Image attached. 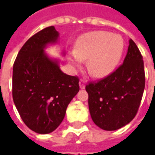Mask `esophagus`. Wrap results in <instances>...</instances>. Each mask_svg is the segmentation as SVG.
<instances>
[{
  "label": "esophagus",
  "mask_w": 155,
  "mask_h": 155,
  "mask_svg": "<svg viewBox=\"0 0 155 155\" xmlns=\"http://www.w3.org/2000/svg\"><path fill=\"white\" fill-rule=\"evenodd\" d=\"M80 88L81 89H84V87H85V81L83 80V79H81V81H80Z\"/></svg>",
  "instance_id": "obj_1"
}]
</instances>
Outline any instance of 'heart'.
I'll return each instance as SVG.
<instances>
[{"label":"heart","mask_w":155,"mask_h":155,"mask_svg":"<svg viewBox=\"0 0 155 155\" xmlns=\"http://www.w3.org/2000/svg\"><path fill=\"white\" fill-rule=\"evenodd\" d=\"M122 36L104 31H95L81 35L75 42L71 61L75 66L87 61L89 73L102 78L111 74L120 63L124 52Z\"/></svg>","instance_id":"1"}]
</instances>
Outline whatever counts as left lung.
<instances>
[{
	"label": "left lung",
	"instance_id": "left-lung-1",
	"mask_svg": "<svg viewBox=\"0 0 155 155\" xmlns=\"http://www.w3.org/2000/svg\"><path fill=\"white\" fill-rule=\"evenodd\" d=\"M124 63L104 79L85 86L92 120L101 129L119 130L136 115L145 85L143 56L130 39Z\"/></svg>",
	"mask_w": 155,
	"mask_h": 155
}]
</instances>
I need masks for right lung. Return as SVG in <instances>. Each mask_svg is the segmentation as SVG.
Here are the masks:
<instances>
[{"mask_svg": "<svg viewBox=\"0 0 155 155\" xmlns=\"http://www.w3.org/2000/svg\"><path fill=\"white\" fill-rule=\"evenodd\" d=\"M58 37L54 26L37 32L22 46L13 65L15 107L25 125L38 134L51 133L61 124L68 104L80 90L79 78L63 73L58 61L45 52Z\"/></svg>", "mask_w": 155, "mask_h": 155, "instance_id": "right-lung-1", "label": "right lung"}]
</instances>
